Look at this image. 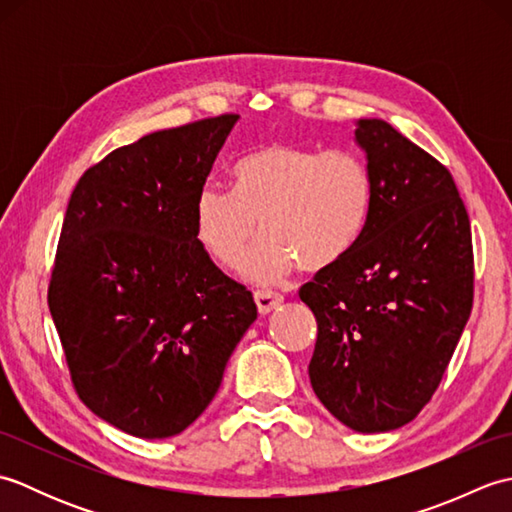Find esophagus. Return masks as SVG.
<instances>
[{
    "label": "esophagus",
    "instance_id": "obj_1",
    "mask_svg": "<svg viewBox=\"0 0 512 512\" xmlns=\"http://www.w3.org/2000/svg\"><path fill=\"white\" fill-rule=\"evenodd\" d=\"M281 301H284V297L277 295V292H270V290H257L255 292V303H257L259 314L273 312L277 306H281Z\"/></svg>",
    "mask_w": 512,
    "mask_h": 512
}]
</instances>
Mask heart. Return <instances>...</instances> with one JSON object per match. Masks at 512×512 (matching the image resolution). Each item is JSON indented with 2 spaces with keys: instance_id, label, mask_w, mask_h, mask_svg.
<instances>
[{
  "instance_id": "heart-1",
  "label": "heart",
  "mask_w": 512,
  "mask_h": 512,
  "mask_svg": "<svg viewBox=\"0 0 512 512\" xmlns=\"http://www.w3.org/2000/svg\"><path fill=\"white\" fill-rule=\"evenodd\" d=\"M376 202L372 169L354 151L268 143L235 165V189L206 182L195 195V237L215 262L242 270L253 284L284 281L341 266L363 242Z\"/></svg>"
}]
</instances>
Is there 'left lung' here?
<instances>
[{
  "mask_svg": "<svg viewBox=\"0 0 512 512\" xmlns=\"http://www.w3.org/2000/svg\"><path fill=\"white\" fill-rule=\"evenodd\" d=\"M376 184L363 242L299 297L319 325L314 394L358 433L398 429L438 389L473 308L469 213L451 173L380 118L356 121Z\"/></svg>",
  "mask_w": 512,
  "mask_h": 512,
  "instance_id": "1",
  "label": "left lung"
}]
</instances>
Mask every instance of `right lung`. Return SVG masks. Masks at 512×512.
<instances>
[{"instance_id": "obj_1", "label": "right lung", "mask_w": 512, "mask_h": 512, "mask_svg": "<svg viewBox=\"0 0 512 512\" xmlns=\"http://www.w3.org/2000/svg\"><path fill=\"white\" fill-rule=\"evenodd\" d=\"M239 116L162 129L81 176L48 303L81 400L129 436H178L257 319L195 237L193 204Z\"/></svg>"}]
</instances>
